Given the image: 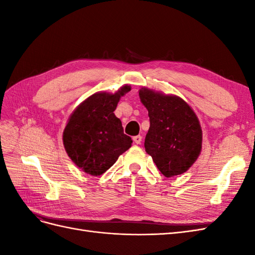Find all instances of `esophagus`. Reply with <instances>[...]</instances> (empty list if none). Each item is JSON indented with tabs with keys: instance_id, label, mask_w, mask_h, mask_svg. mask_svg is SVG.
<instances>
[{
	"instance_id": "34e87169",
	"label": "esophagus",
	"mask_w": 255,
	"mask_h": 255,
	"mask_svg": "<svg viewBox=\"0 0 255 255\" xmlns=\"http://www.w3.org/2000/svg\"><path fill=\"white\" fill-rule=\"evenodd\" d=\"M133 140L135 143L137 144H140L141 143V140H142V137L140 135H137V136H134L133 137Z\"/></svg>"
}]
</instances>
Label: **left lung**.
<instances>
[{
  "instance_id": "obj_1",
  "label": "left lung",
  "mask_w": 255,
  "mask_h": 255,
  "mask_svg": "<svg viewBox=\"0 0 255 255\" xmlns=\"http://www.w3.org/2000/svg\"><path fill=\"white\" fill-rule=\"evenodd\" d=\"M139 98L150 117L145 152L166 177L186 172L202 150V129L197 115L174 95L142 87Z\"/></svg>"
}]
</instances>
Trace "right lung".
Instances as JSON below:
<instances>
[{
    "instance_id": "right-lung-1",
    "label": "right lung",
    "mask_w": 255,
    "mask_h": 255,
    "mask_svg": "<svg viewBox=\"0 0 255 255\" xmlns=\"http://www.w3.org/2000/svg\"><path fill=\"white\" fill-rule=\"evenodd\" d=\"M129 90L125 85L115 94L96 92L69 117L63 133L65 150L87 174H103L132 145V139L123 133L122 123L114 114L120 98Z\"/></svg>"
}]
</instances>
